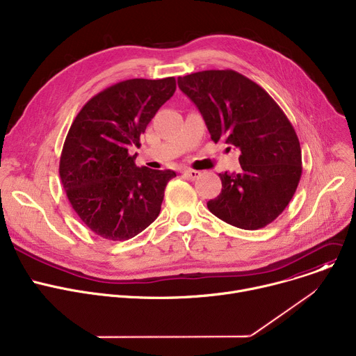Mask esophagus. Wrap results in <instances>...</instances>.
Instances as JSON below:
<instances>
[{"label": "esophagus", "mask_w": 356, "mask_h": 356, "mask_svg": "<svg viewBox=\"0 0 356 356\" xmlns=\"http://www.w3.org/2000/svg\"><path fill=\"white\" fill-rule=\"evenodd\" d=\"M200 175H202L200 172L193 170V169H186V170H183V176L187 177L188 180H196V179L200 177Z\"/></svg>", "instance_id": "esophagus-1"}]
</instances>
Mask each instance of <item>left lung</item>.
<instances>
[{
  "label": "left lung",
  "instance_id": "left-lung-1",
  "mask_svg": "<svg viewBox=\"0 0 356 356\" xmlns=\"http://www.w3.org/2000/svg\"><path fill=\"white\" fill-rule=\"evenodd\" d=\"M177 83L202 113L211 140L241 152L242 170L219 173L222 192L207 209L245 230L272 223L302 175L299 138L285 113L262 87L233 70L199 71Z\"/></svg>",
  "mask_w": 356,
  "mask_h": 356
}]
</instances>
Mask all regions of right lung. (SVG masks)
<instances>
[{"instance_id": "obj_1", "label": "right lung", "mask_w": 356, "mask_h": 356, "mask_svg": "<svg viewBox=\"0 0 356 356\" xmlns=\"http://www.w3.org/2000/svg\"><path fill=\"white\" fill-rule=\"evenodd\" d=\"M176 91L175 77L120 81L90 99L71 124L60 177L71 207L103 239L122 242L159 216L173 170L137 168L129 147Z\"/></svg>"}]
</instances>
